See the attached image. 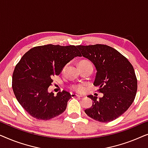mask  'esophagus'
I'll use <instances>...</instances> for the list:
<instances>
[{
  "label": "esophagus",
  "instance_id": "esophagus-1",
  "mask_svg": "<svg viewBox=\"0 0 148 148\" xmlns=\"http://www.w3.org/2000/svg\"><path fill=\"white\" fill-rule=\"evenodd\" d=\"M71 96L72 98H75V97H77V98H82V97H84L82 95H79V94H71Z\"/></svg>",
  "mask_w": 148,
  "mask_h": 148
}]
</instances>
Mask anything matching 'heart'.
Returning <instances> with one entry per match:
<instances>
[{
	"label": "heart",
	"mask_w": 148,
	"mask_h": 148,
	"mask_svg": "<svg viewBox=\"0 0 148 148\" xmlns=\"http://www.w3.org/2000/svg\"><path fill=\"white\" fill-rule=\"evenodd\" d=\"M81 62H87V61H81ZM65 69V66H64L63 70ZM73 90L77 91V92H83L85 90V86L84 85H77V86H73L72 87Z\"/></svg>",
	"instance_id": "1"
}]
</instances>
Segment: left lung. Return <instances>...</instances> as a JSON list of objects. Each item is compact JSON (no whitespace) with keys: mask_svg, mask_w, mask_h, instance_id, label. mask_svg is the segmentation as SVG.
Here are the masks:
<instances>
[{"mask_svg":"<svg viewBox=\"0 0 148 148\" xmlns=\"http://www.w3.org/2000/svg\"><path fill=\"white\" fill-rule=\"evenodd\" d=\"M81 55L90 60L97 71L94 82L103 97L89 95L92 106L87 115L99 122L116 119L127 110L136 96L137 81L130 62L114 48L104 44L77 46Z\"/></svg>","mask_w":148,"mask_h":148,"instance_id":"1","label":"left lung"}]
</instances>
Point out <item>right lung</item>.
Instances as JSON below:
<instances>
[{
	"mask_svg": "<svg viewBox=\"0 0 148 148\" xmlns=\"http://www.w3.org/2000/svg\"><path fill=\"white\" fill-rule=\"evenodd\" d=\"M75 46H36L27 51L15 66L12 78L14 94L21 106L32 116L47 121L62 114L70 93L63 90L56 96L48 88L64 66L77 56H81Z\"/></svg>",
	"mask_w": 148,
	"mask_h": 148,
	"instance_id": "1",
	"label": "right lung"
}]
</instances>
